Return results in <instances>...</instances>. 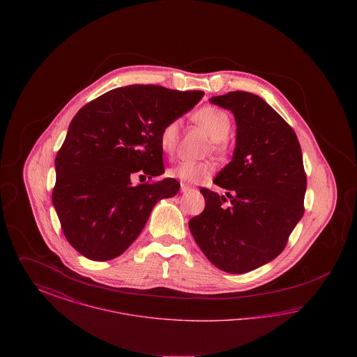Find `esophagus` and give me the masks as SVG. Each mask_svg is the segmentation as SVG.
I'll return each instance as SVG.
<instances>
[{
  "instance_id": "esophagus-1",
  "label": "esophagus",
  "mask_w": 357,
  "mask_h": 357,
  "mask_svg": "<svg viewBox=\"0 0 357 357\" xmlns=\"http://www.w3.org/2000/svg\"><path fill=\"white\" fill-rule=\"evenodd\" d=\"M190 190H191V187L187 186L185 183L181 185V191H182V192H187V191H190Z\"/></svg>"
}]
</instances>
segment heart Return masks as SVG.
Segmentation results:
<instances>
[{
    "instance_id": "b5f03b06",
    "label": "heart",
    "mask_w": 357,
    "mask_h": 357,
    "mask_svg": "<svg viewBox=\"0 0 357 357\" xmlns=\"http://www.w3.org/2000/svg\"><path fill=\"white\" fill-rule=\"evenodd\" d=\"M194 121H197L207 135L214 140V149L221 151L222 142L227 137L230 130H231V120L227 112L223 109H220L217 107L207 105L201 109H198L194 116ZM179 127H181V120H170L166 123L160 131L159 135V146L162 151L167 155L175 151L176 143H178V136H179ZM214 172V166L206 162H181L171 167L169 170V175L172 178L179 179L182 183H201L207 181Z\"/></svg>"
}]
</instances>
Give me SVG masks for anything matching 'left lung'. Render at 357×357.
Returning <instances> with one entry per match:
<instances>
[{
	"label": "left lung",
	"instance_id": "1",
	"mask_svg": "<svg viewBox=\"0 0 357 357\" xmlns=\"http://www.w3.org/2000/svg\"><path fill=\"white\" fill-rule=\"evenodd\" d=\"M210 102L233 112L236 149L214 179L226 195L201 188L206 206L188 229L214 266L241 274L280 255L303 218V153L293 128L255 93L234 91Z\"/></svg>",
	"mask_w": 357,
	"mask_h": 357
}]
</instances>
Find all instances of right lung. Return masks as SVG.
<instances>
[{"mask_svg": "<svg viewBox=\"0 0 357 357\" xmlns=\"http://www.w3.org/2000/svg\"><path fill=\"white\" fill-rule=\"evenodd\" d=\"M202 91L134 84L112 89L75 115L57 153L52 202L69 243L92 261L124 253L139 237L153 206L179 191L166 178L132 186L131 176L165 172L159 135L188 112Z\"/></svg>", "mask_w": 357, "mask_h": 357, "instance_id": "1", "label": "right lung"}]
</instances>
